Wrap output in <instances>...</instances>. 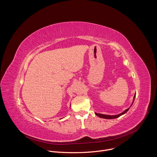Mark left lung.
I'll list each match as a JSON object with an SVG mask.
<instances>
[{"mask_svg":"<svg viewBox=\"0 0 157 157\" xmlns=\"http://www.w3.org/2000/svg\"><path fill=\"white\" fill-rule=\"evenodd\" d=\"M135 98H136V94H135V96H134V97H133V102H132V105L133 104V102H134V99H135ZM131 107V106H130ZM130 107H128V109H127L126 110H125L123 113H121V114H117V115H114V116H111V115H105V114H99V113H95V114H96V115L97 116H98V117H101V118H103V119H116V118H117V117H119L120 116H121L122 115H123V114H125L129 110V109H130Z\"/></svg>","mask_w":157,"mask_h":157,"instance_id":"1","label":"left lung"}]
</instances>
